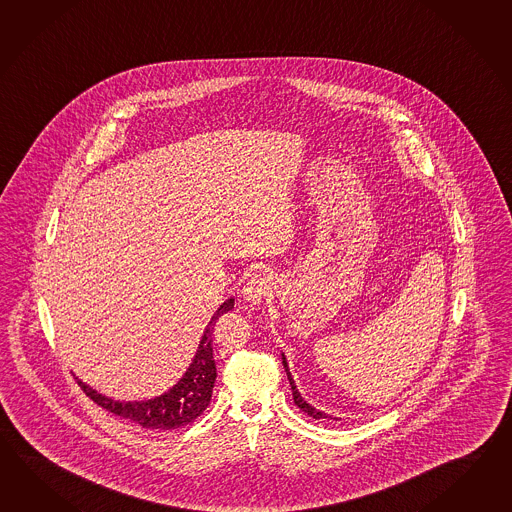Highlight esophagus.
I'll use <instances>...</instances> for the list:
<instances>
[{
  "mask_svg": "<svg viewBox=\"0 0 512 512\" xmlns=\"http://www.w3.org/2000/svg\"><path fill=\"white\" fill-rule=\"evenodd\" d=\"M273 277L270 273L261 272L251 275L248 283L244 286L242 296L250 303V305H261L266 297L272 294Z\"/></svg>",
  "mask_w": 512,
  "mask_h": 512,
  "instance_id": "1",
  "label": "esophagus"
}]
</instances>
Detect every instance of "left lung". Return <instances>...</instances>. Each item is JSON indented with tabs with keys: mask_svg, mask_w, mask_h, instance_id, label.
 <instances>
[{
	"mask_svg": "<svg viewBox=\"0 0 512 512\" xmlns=\"http://www.w3.org/2000/svg\"><path fill=\"white\" fill-rule=\"evenodd\" d=\"M283 365L284 371H286V375H288V382H290V387H292V395H294V402H296L297 408L301 409V411H305L308 417H312V419H332L329 413H323V411H319V409L314 408V406H310L307 400L301 397V393H299V389H297L296 382H294V378H292V373H290V367H288V362H286L284 354Z\"/></svg>",
	"mask_w": 512,
	"mask_h": 512,
	"instance_id": "obj_1",
	"label": "left lung"
}]
</instances>
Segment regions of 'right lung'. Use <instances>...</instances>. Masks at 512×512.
<instances>
[{
  "label": "right lung",
  "instance_id": "add662e5",
  "mask_svg": "<svg viewBox=\"0 0 512 512\" xmlns=\"http://www.w3.org/2000/svg\"><path fill=\"white\" fill-rule=\"evenodd\" d=\"M233 307H235L233 297H229L218 307L213 318L205 327L202 340L198 343V349H196L187 371L174 386L169 387L158 397L121 402V400H115V398L99 393L97 389L84 384L80 378H77V382L82 387V391L95 404H99L101 408L114 413V415H119L123 419L136 422L141 428L176 430L180 426H185V424L193 422L196 417H200L202 411L209 406L216 380L213 329H215L216 319L224 316Z\"/></svg>",
  "mask_w": 512,
  "mask_h": 512
}]
</instances>
